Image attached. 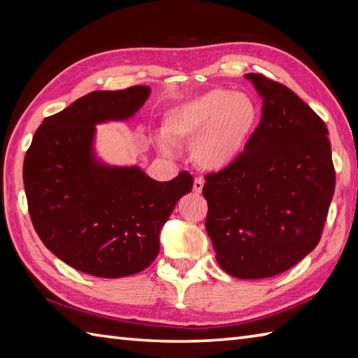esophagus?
Here are the masks:
<instances>
[{
    "label": "esophagus",
    "mask_w": 358,
    "mask_h": 358,
    "mask_svg": "<svg viewBox=\"0 0 358 358\" xmlns=\"http://www.w3.org/2000/svg\"><path fill=\"white\" fill-rule=\"evenodd\" d=\"M203 185H204V181L201 178H195V181H194V192L195 194H201Z\"/></svg>",
    "instance_id": "1"
}]
</instances>
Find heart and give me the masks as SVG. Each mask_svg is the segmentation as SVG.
Returning <instances> with one entry per match:
<instances>
[{
  "instance_id": "obj_1",
  "label": "heart",
  "mask_w": 358,
  "mask_h": 358,
  "mask_svg": "<svg viewBox=\"0 0 358 358\" xmlns=\"http://www.w3.org/2000/svg\"><path fill=\"white\" fill-rule=\"evenodd\" d=\"M260 117V106L250 95L210 89L167 109L162 132L172 144L192 143L194 163L218 173L231 169L246 154ZM159 148L171 152L166 141H159Z\"/></svg>"
}]
</instances>
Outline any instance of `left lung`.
I'll list each match as a JSON object with an SVG mask.
<instances>
[{"label": "left lung", "mask_w": 358, "mask_h": 358, "mask_svg": "<svg viewBox=\"0 0 358 358\" xmlns=\"http://www.w3.org/2000/svg\"><path fill=\"white\" fill-rule=\"evenodd\" d=\"M263 100L262 121L231 169L209 173L206 231L224 272L278 275L314 250L336 189L328 129L291 89L246 73Z\"/></svg>", "instance_id": "left-lung-1"}]
</instances>
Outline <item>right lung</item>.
<instances>
[{
	"instance_id": "add662e5",
	"label": "right lung",
	"mask_w": 358,
	"mask_h": 358,
	"mask_svg": "<svg viewBox=\"0 0 358 358\" xmlns=\"http://www.w3.org/2000/svg\"><path fill=\"white\" fill-rule=\"evenodd\" d=\"M148 86L95 90L44 118L22 166L29 214L38 237L59 260L89 275L120 278L146 269L159 231L194 178H150L138 166L96 155V124L132 118Z\"/></svg>"
}]
</instances>
